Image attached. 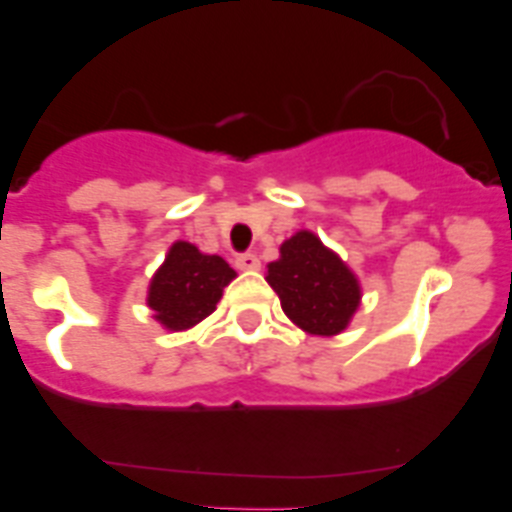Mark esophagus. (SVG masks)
I'll use <instances>...</instances> for the list:
<instances>
[{"instance_id":"esophagus-1","label":"esophagus","mask_w":512,"mask_h":512,"mask_svg":"<svg viewBox=\"0 0 512 512\" xmlns=\"http://www.w3.org/2000/svg\"><path fill=\"white\" fill-rule=\"evenodd\" d=\"M235 265L240 267V270H257V267H260V260H257V255H252V252H242V255L235 257Z\"/></svg>"}]
</instances>
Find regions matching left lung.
Wrapping results in <instances>:
<instances>
[{
  "instance_id": "left-lung-1",
  "label": "left lung",
  "mask_w": 512,
  "mask_h": 512,
  "mask_svg": "<svg viewBox=\"0 0 512 512\" xmlns=\"http://www.w3.org/2000/svg\"><path fill=\"white\" fill-rule=\"evenodd\" d=\"M267 282L287 317L317 337L344 332L361 299L354 272L309 230L282 242L280 260L267 265Z\"/></svg>"
}]
</instances>
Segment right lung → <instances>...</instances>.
<instances>
[{
  "instance_id": "1",
  "label": "right lung",
  "mask_w": 512,
  "mask_h": 512,
  "mask_svg": "<svg viewBox=\"0 0 512 512\" xmlns=\"http://www.w3.org/2000/svg\"><path fill=\"white\" fill-rule=\"evenodd\" d=\"M235 270L218 255H203L190 242H173L148 287V307L170 332H183L215 312Z\"/></svg>"
}]
</instances>
